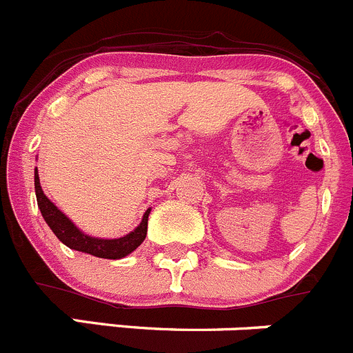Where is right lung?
Wrapping results in <instances>:
<instances>
[{
  "label": "right lung",
  "mask_w": 353,
  "mask_h": 353,
  "mask_svg": "<svg viewBox=\"0 0 353 353\" xmlns=\"http://www.w3.org/2000/svg\"><path fill=\"white\" fill-rule=\"evenodd\" d=\"M34 190H36V199H38V208L41 211L43 218L52 229V232L65 244L67 248L74 251H81V253L93 254L97 258H109V260H119V258L128 256L130 253L137 250L140 244L143 243L147 236V220H149L150 208L143 213L142 221L133 232L126 234L117 239H100V237H92L88 234L83 232L79 227L74 225L63 211H60L48 197L45 196L39 183V174L38 168L34 170Z\"/></svg>",
  "instance_id": "obj_1"
}]
</instances>
